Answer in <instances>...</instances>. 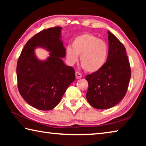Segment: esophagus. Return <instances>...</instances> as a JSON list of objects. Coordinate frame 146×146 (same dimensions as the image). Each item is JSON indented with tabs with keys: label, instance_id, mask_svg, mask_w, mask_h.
I'll list each match as a JSON object with an SVG mask.
<instances>
[{
	"label": "esophagus",
	"instance_id": "esophagus-1",
	"mask_svg": "<svg viewBox=\"0 0 146 146\" xmlns=\"http://www.w3.org/2000/svg\"><path fill=\"white\" fill-rule=\"evenodd\" d=\"M75 76H76V78H78V79L82 77V74H81V73L79 72V71H76Z\"/></svg>",
	"mask_w": 146,
	"mask_h": 146
}]
</instances>
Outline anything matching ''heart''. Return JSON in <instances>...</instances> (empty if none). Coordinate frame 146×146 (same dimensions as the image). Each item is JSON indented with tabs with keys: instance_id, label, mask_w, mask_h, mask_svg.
I'll use <instances>...</instances> for the list:
<instances>
[{
	"instance_id": "heart-1",
	"label": "heart",
	"mask_w": 146,
	"mask_h": 146,
	"mask_svg": "<svg viewBox=\"0 0 146 146\" xmlns=\"http://www.w3.org/2000/svg\"><path fill=\"white\" fill-rule=\"evenodd\" d=\"M72 48L68 46L66 58L71 64H75L80 56L82 67L89 72H96L105 65L109 49L104 41L91 34L78 36L72 42Z\"/></svg>"
}]
</instances>
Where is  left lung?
Returning <instances> with one entry per match:
<instances>
[{
    "label": "left lung",
    "instance_id": "8db88e82",
    "mask_svg": "<svg viewBox=\"0 0 146 146\" xmlns=\"http://www.w3.org/2000/svg\"><path fill=\"white\" fill-rule=\"evenodd\" d=\"M108 33L109 52L105 65L86 76L89 85L86 98L98 110L112 108L124 97L131 75L124 46L114 35Z\"/></svg>",
    "mask_w": 146,
    "mask_h": 146
}]
</instances>
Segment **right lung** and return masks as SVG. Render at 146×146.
Wrapping results in <instances>:
<instances>
[{"instance_id":"right-lung-1","label":"right lung","mask_w":146,"mask_h":146,"mask_svg":"<svg viewBox=\"0 0 146 146\" xmlns=\"http://www.w3.org/2000/svg\"><path fill=\"white\" fill-rule=\"evenodd\" d=\"M61 29L53 27L35 35L27 42L17 61L19 93L29 105L40 110H51L57 106L75 79V70L62 60L66 49L60 38ZM36 46L50 51L46 61L36 57L34 51Z\"/></svg>"}]
</instances>
